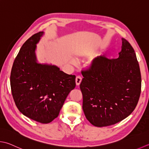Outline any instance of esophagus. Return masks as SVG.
Returning <instances> with one entry per match:
<instances>
[{
	"mask_svg": "<svg viewBox=\"0 0 149 149\" xmlns=\"http://www.w3.org/2000/svg\"><path fill=\"white\" fill-rule=\"evenodd\" d=\"M81 81H82V78L80 76V75H77L75 78V83H76V85L79 86L80 84Z\"/></svg>",
	"mask_w": 149,
	"mask_h": 149,
	"instance_id": "34e87169",
	"label": "esophagus"
}]
</instances>
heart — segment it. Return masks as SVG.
Returning <instances> with one entry per match:
<instances>
[{
	"label": "heart",
	"instance_id": "obj_1",
	"mask_svg": "<svg viewBox=\"0 0 149 149\" xmlns=\"http://www.w3.org/2000/svg\"><path fill=\"white\" fill-rule=\"evenodd\" d=\"M73 63H75V61H73Z\"/></svg>",
	"mask_w": 149,
	"mask_h": 149
}]
</instances>
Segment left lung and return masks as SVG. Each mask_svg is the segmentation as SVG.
<instances>
[{"label":"left lung","mask_w":149,"mask_h":149,"mask_svg":"<svg viewBox=\"0 0 149 149\" xmlns=\"http://www.w3.org/2000/svg\"><path fill=\"white\" fill-rule=\"evenodd\" d=\"M118 59L98 56L82 71L83 110L95 127L114 125L132 113L141 94V77L132 46L122 38Z\"/></svg>","instance_id":"obj_1"}]
</instances>
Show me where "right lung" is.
<instances>
[{"mask_svg": "<svg viewBox=\"0 0 149 149\" xmlns=\"http://www.w3.org/2000/svg\"><path fill=\"white\" fill-rule=\"evenodd\" d=\"M44 33L34 34L23 44L11 68L10 85L19 111L34 121L48 123L57 117L74 89L75 76L57 66L37 63L36 45Z\"/></svg>", "mask_w": 149, "mask_h": 149, "instance_id": "right-lung-1", "label": "right lung"}]
</instances>
